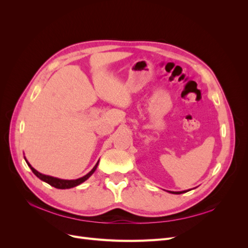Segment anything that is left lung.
<instances>
[{
    "label": "left lung",
    "instance_id": "obj_1",
    "mask_svg": "<svg viewBox=\"0 0 248 248\" xmlns=\"http://www.w3.org/2000/svg\"><path fill=\"white\" fill-rule=\"evenodd\" d=\"M189 190V189H188ZM188 190H183V191H169L170 193H174V194H181V193H184V192H187Z\"/></svg>",
    "mask_w": 248,
    "mask_h": 248
}]
</instances>
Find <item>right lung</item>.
Returning <instances> with one entry per match:
<instances>
[{
  "label": "right lung",
  "mask_w": 248,
  "mask_h": 248,
  "mask_svg": "<svg viewBox=\"0 0 248 248\" xmlns=\"http://www.w3.org/2000/svg\"><path fill=\"white\" fill-rule=\"evenodd\" d=\"M25 160L27 162L28 166L30 167V169L32 170V171L34 172V174L38 177L40 180H42V181L46 182L47 184H49L50 186H54L56 187V188L58 189H68V188H72V187H76L79 184H81L82 182H85L86 180H88L90 177H91L93 175V172L96 170L97 167H98V163H99V160L97 161V163L95 164V167L90 170L87 175H85L84 177L81 178H78V179H76V180H64V179H59V178H56V177H51V176H47V175H44V174H41V172H39L38 170H36L31 164L29 163V161L26 159L25 157Z\"/></svg>",
  "instance_id": "add662e5"
}]
</instances>
